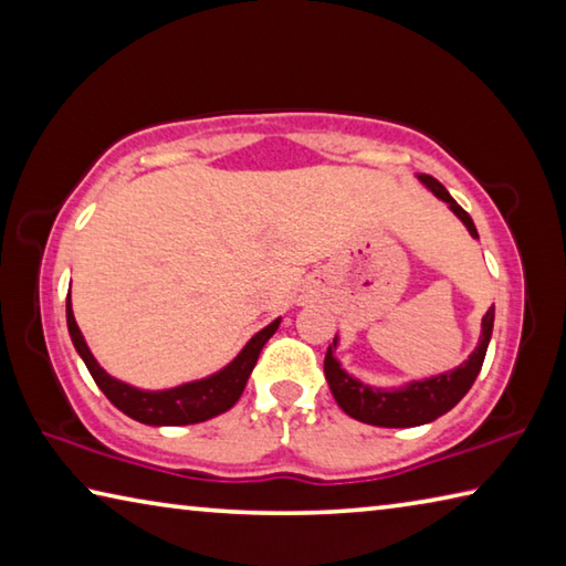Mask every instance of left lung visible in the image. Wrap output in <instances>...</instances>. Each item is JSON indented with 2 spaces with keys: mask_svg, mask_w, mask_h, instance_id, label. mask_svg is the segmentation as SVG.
<instances>
[{
  "mask_svg": "<svg viewBox=\"0 0 566 566\" xmlns=\"http://www.w3.org/2000/svg\"><path fill=\"white\" fill-rule=\"evenodd\" d=\"M417 179L432 191L437 199H442V202L452 209L459 217V222L467 227V232L472 234V239H479L472 217L454 202L452 195L442 187V181H437L429 175H417ZM492 327L494 306L482 317V334H479L474 352L469 354L459 367L434 377L411 379L399 387H375L349 375V371L342 367L337 354H334L339 347V337H334L327 354H324V377H327L332 395L337 399L342 411H347L352 419L364 421V424L395 429L429 424V421H434L437 417L447 415V411L467 395L469 387L474 385L479 369H482L486 347H490Z\"/></svg>",
  "mask_w": 566,
  "mask_h": 566,
  "instance_id": "left-lung-1",
  "label": "left lung"
}]
</instances>
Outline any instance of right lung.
<instances>
[{"label":"right lung","mask_w":566,"mask_h":566,"mask_svg":"<svg viewBox=\"0 0 566 566\" xmlns=\"http://www.w3.org/2000/svg\"><path fill=\"white\" fill-rule=\"evenodd\" d=\"M280 322L282 317H276L274 322L266 324L264 329L256 332L254 337L244 344L242 352H239L227 367L214 371V375L191 379L185 381V385L169 389H139L117 377H112L107 369H102V364L94 359L92 349L87 347V342H84L80 324L74 319L72 296H66V329H70L76 354H80L82 361L87 364L92 379L97 381V387L104 391V397H107L114 407L149 427L199 424V421H207L217 415H224L227 409H232L237 405V399L242 397L247 379L252 375L266 339L280 329Z\"/></svg>","instance_id":"obj_1"}]
</instances>
